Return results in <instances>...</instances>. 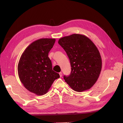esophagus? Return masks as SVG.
Segmentation results:
<instances>
[{"label":"esophagus","instance_id":"esophagus-1","mask_svg":"<svg viewBox=\"0 0 123 123\" xmlns=\"http://www.w3.org/2000/svg\"><path fill=\"white\" fill-rule=\"evenodd\" d=\"M59 74L60 77H61L62 76V72H60Z\"/></svg>","mask_w":123,"mask_h":123}]
</instances>
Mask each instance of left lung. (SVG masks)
Returning a JSON list of instances; mask_svg holds the SVG:
<instances>
[{
  "instance_id": "obj_1",
  "label": "left lung",
  "mask_w": 123,
  "mask_h": 123,
  "mask_svg": "<svg viewBox=\"0 0 123 123\" xmlns=\"http://www.w3.org/2000/svg\"><path fill=\"white\" fill-rule=\"evenodd\" d=\"M58 43L68 56L71 71L64 79L73 90L82 92L96 82L102 69V59L94 43L86 36L73 34L59 39Z\"/></svg>"
}]
</instances>
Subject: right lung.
Masks as SVG:
<instances>
[{
	"mask_svg": "<svg viewBox=\"0 0 123 123\" xmlns=\"http://www.w3.org/2000/svg\"><path fill=\"white\" fill-rule=\"evenodd\" d=\"M55 39L42 38L26 48L18 64L19 78L25 88L37 95L46 94L59 74L52 70L48 57Z\"/></svg>",
	"mask_w": 123,
	"mask_h": 123,
	"instance_id": "add662e5",
	"label": "right lung"
}]
</instances>
